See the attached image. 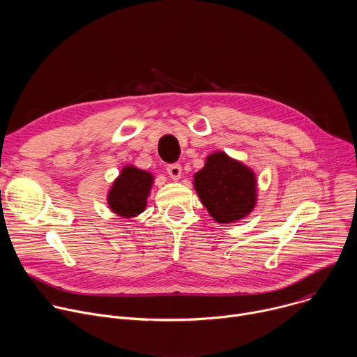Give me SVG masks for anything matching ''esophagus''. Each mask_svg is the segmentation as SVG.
<instances>
[{"label":"esophagus","instance_id":"34e87169","mask_svg":"<svg viewBox=\"0 0 357 357\" xmlns=\"http://www.w3.org/2000/svg\"><path fill=\"white\" fill-rule=\"evenodd\" d=\"M167 171H168L169 176H171L172 179H175V181H178V179L181 178V175H182V167H181L179 164H171V165H168Z\"/></svg>","mask_w":357,"mask_h":357}]
</instances>
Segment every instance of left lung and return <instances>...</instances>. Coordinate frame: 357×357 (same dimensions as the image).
I'll list each match as a JSON object with an SVG mask.
<instances>
[{
    "label": "left lung",
    "mask_w": 357,
    "mask_h": 357,
    "mask_svg": "<svg viewBox=\"0 0 357 357\" xmlns=\"http://www.w3.org/2000/svg\"><path fill=\"white\" fill-rule=\"evenodd\" d=\"M193 188L209 215L222 225L238 222L257 205V178L243 162L216 151L193 175Z\"/></svg>",
    "instance_id": "left-lung-1"
}]
</instances>
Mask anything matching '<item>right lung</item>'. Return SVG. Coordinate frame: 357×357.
I'll use <instances>...</instances> for the list:
<instances>
[{"mask_svg":"<svg viewBox=\"0 0 357 357\" xmlns=\"http://www.w3.org/2000/svg\"><path fill=\"white\" fill-rule=\"evenodd\" d=\"M154 175L134 165H126L107 192V205L116 215L132 219L146 208Z\"/></svg>","mask_w":357,"mask_h":357,"instance_id":"add662e5","label":"right lung"}]
</instances>
